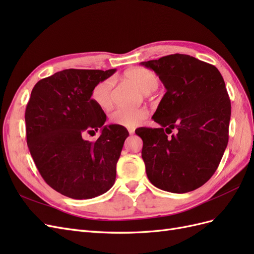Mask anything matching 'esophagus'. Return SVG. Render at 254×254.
Here are the masks:
<instances>
[{"mask_svg":"<svg viewBox=\"0 0 254 254\" xmlns=\"http://www.w3.org/2000/svg\"><path fill=\"white\" fill-rule=\"evenodd\" d=\"M128 132H129L130 134H133V133H134V129H133V128H129V129H128Z\"/></svg>","mask_w":254,"mask_h":254,"instance_id":"esophagus-1","label":"esophagus"}]
</instances>
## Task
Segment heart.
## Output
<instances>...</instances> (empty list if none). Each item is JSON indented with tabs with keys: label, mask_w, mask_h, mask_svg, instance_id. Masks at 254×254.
<instances>
[{
	"label": "heart",
	"mask_w": 254,
	"mask_h": 254,
	"mask_svg": "<svg viewBox=\"0 0 254 254\" xmlns=\"http://www.w3.org/2000/svg\"><path fill=\"white\" fill-rule=\"evenodd\" d=\"M124 77L139 88L144 93L155 91L159 86V77L156 73L145 67H133L128 70ZM113 79L107 78L99 81L92 89L91 99L98 108L108 109L112 103ZM147 111L144 108H117L110 114V121L115 125L132 128L146 119Z\"/></svg>",
	"instance_id": "1"
}]
</instances>
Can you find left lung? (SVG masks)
Segmentation results:
<instances>
[{"mask_svg":"<svg viewBox=\"0 0 254 254\" xmlns=\"http://www.w3.org/2000/svg\"><path fill=\"white\" fill-rule=\"evenodd\" d=\"M166 89L152 120L160 128L141 127L142 158L149 181L160 190L183 194L216 172L229 140L231 103L214 65L184 54L141 63ZM173 128L177 132L171 137Z\"/></svg>","mask_w":254,"mask_h":254,"instance_id":"8db88e82","label":"left lung"}]
</instances>
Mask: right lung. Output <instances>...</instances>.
Returning a JSON list of instances; mask_svg holds the SVG:
<instances>
[{
	"instance_id": "1",
	"label": "right lung",
	"mask_w": 254,
	"mask_h": 254,
	"mask_svg": "<svg viewBox=\"0 0 254 254\" xmlns=\"http://www.w3.org/2000/svg\"><path fill=\"white\" fill-rule=\"evenodd\" d=\"M111 70L68 68L38 81L26 106L27 146L44 181L73 199L106 193L115 181L117 163L129 135L119 125H104L106 114L91 92ZM99 128L94 142L83 136Z\"/></svg>"
}]
</instances>
